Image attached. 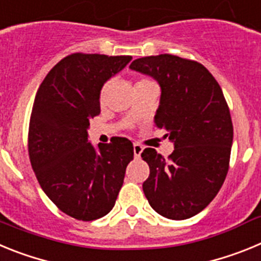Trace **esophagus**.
Instances as JSON below:
<instances>
[{
	"instance_id": "1",
	"label": "esophagus",
	"mask_w": 261,
	"mask_h": 261,
	"mask_svg": "<svg viewBox=\"0 0 261 261\" xmlns=\"http://www.w3.org/2000/svg\"><path fill=\"white\" fill-rule=\"evenodd\" d=\"M142 150H144V147H142L140 144L133 145V153H135V158H140V156H141Z\"/></svg>"
}]
</instances>
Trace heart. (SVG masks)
<instances>
[{
	"instance_id": "b5f03b06",
	"label": "heart",
	"mask_w": 261,
	"mask_h": 261,
	"mask_svg": "<svg viewBox=\"0 0 261 261\" xmlns=\"http://www.w3.org/2000/svg\"><path fill=\"white\" fill-rule=\"evenodd\" d=\"M145 82H150V81L142 80V81H140V82H138V84H145ZM107 87H108V85H105V86H103L102 91H100V100H103V99H105V96H106V91H107Z\"/></svg>"
}]
</instances>
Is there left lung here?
I'll return each instance as SVG.
<instances>
[{
  "instance_id": "obj_1",
  "label": "left lung",
  "mask_w": 261,
  "mask_h": 261,
  "mask_svg": "<svg viewBox=\"0 0 261 261\" xmlns=\"http://www.w3.org/2000/svg\"><path fill=\"white\" fill-rule=\"evenodd\" d=\"M129 68L161 87L154 123L174 151L168 159L147 147L150 175L142 184L151 208L170 220H187L211 204L229 170L232 123L220 85L205 66L172 55L137 59Z\"/></svg>"
}]
</instances>
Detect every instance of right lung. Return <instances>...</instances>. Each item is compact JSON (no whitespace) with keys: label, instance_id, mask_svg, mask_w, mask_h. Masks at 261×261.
I'll use <instances>...</instances> for the list:
<instances>
[{"label":"right lung","instance_id":"obj_1","mask_svg":"<svg viewBox=\"0 0 261 261\" xmlns=\"http://www.w3.org/2000/svg\"><path fill=\"white\" fill-rule=\"evenodd\" d=\"M132 56L73 53L53 66L32 106L29 154L32 170L50 201L80 221L110 213L133 159L128 138L89 142L90 120L100 114L103 85Z\"/></svg>","mask_w":261,"mask_h":261}]
</instances>
